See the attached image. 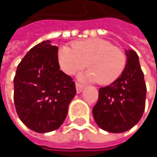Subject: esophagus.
<instances>
[{
	"mask_svg": "<svg viewBox=\"0 0 157 157\" xmlns=\"http://www.w3.org/2000/svg\"><path fill=\"white\" fill-rule=\"evenodd\" d=\"M75 86H76V92L80 94L82 90H83V85L82 84H81V83H79V82H76L75 83Z\"/></svg>",
	"mask_w": 157,
	"mask_h": 157,
	"instance_id": "1",
	"label": "esophagus"
}]
</instances>
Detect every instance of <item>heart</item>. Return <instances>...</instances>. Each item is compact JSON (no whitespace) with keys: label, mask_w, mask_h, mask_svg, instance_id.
<instances>
[{"label":"heart","mask_w":157,"mask_h":157,"mask_svg":"<svg viewBox=\"0 0 157 157\" xmlns=\"http://www.w3.org/2000/svg\"><path fill=\"white\" fill-rule=\"evenodd\" d=\"M58 61L61 69L67 75L77 73L87 63L89 71L82 77L97 81L100 84L114 82L126 65L124 51L100 38L76 41L72 48L62 46L58 52Z\"/></svg>","instance_id":"1"}]
</instances>
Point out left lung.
I'll use <instances>...</instances> for the list:
<instances>
[{
    "label": "left lung",
    "mask_w": 157,
    "mask_h": 157,
    "mask_svg": "<svg viewBox=\"0 0 157 157\" xmlns=\"http://www.w3.org/2000/svg\"><path fill=\"white\" fill-rule=\"evenodd\" d=\"M127 63L122 75L111 84L99 89L93 108L97 125L110 133H123L141 119L145 106L146 86L139 58L134 50L125 51Z\"/></svg>",
    "instance_id": "obj_1"
}]
</instances>
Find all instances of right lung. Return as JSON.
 <instances>
[{
  "label": "right lung",
  "instance_id": "add662e5",
  "mask_svg": "<svg viewBox=\"0 0 157 157\" xmlns=\"http://www.w3.org/2000/svg\"><path fill=\"white\" fill-rule=\"evenodd\" d=\"M13 83L16 112L28 128L48 133L62 125L76 89L73 79L60 70L58 48L51 41L38 44L26 53Z\"/></svg>",
  "mask_w": 157,
  "mask_h": 157
}]
</instances>
